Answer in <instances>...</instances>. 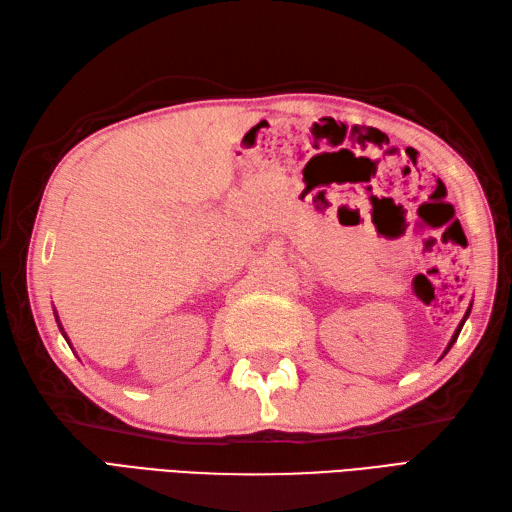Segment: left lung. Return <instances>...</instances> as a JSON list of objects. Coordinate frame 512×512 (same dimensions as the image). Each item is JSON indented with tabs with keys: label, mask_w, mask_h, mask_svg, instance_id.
Segmentation results:
<instances>
[{
	"label": "left lung",
	"mask_w": 512,
	"mask_h": 512,
	"mask_svg": "<svg viewBox=\"0 0 512 512\" xmlns=\"http://www.w3.org/2000/svg\"><path fill=\"white\" fill-rule=\"evenodd\" d=\"M469 313H471V306H469V308H467V313H465V319H463V321H460V326H458V328H456V332H454V336H452V341H450V345H447V350H445V354H447V352H450V350H452V345H454V343H456V339H458V334H460V330H463V326H465V321H467V317H469Z\"/></svg>",
	"instance_id": "obj_1"
}]
</instances>
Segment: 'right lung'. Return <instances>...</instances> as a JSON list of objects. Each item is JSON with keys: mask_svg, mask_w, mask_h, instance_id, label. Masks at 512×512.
<instances>
[{"mask_svg": "<svg viewBox=\"0 0 512 512\" xmlns=\"http://www.w3.org/2000/svg\"><path fill=\"white\" fill-rule=\"evenodd\" d=\"M60 330H62V328H60ZM65 339H67V336H65Z\"/></svg>", "mask_w": 512, "mask_h": 512, "instance_id": "add662e5", "label": "right lung"}]
</instances>
